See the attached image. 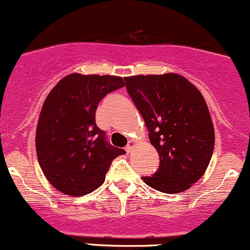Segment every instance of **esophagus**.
Masks as SVG:
<instances>
[{"mask_svg": "<svg viewBox=\"0 0 250 250\" xmlns=\"http://www.w3.org/2000/svg\"><path fill=\"white\" fill-rule=\"evenodd\" d=\"M134 147H135V141H134V140H130V141L128 142L127 147H125V151H127L128 154L131 153V151H133V148Z\"/></svg>", "mask_w": 250, "mask_h": 250, "instance_id": "obj_1", "label": "esophagus"}]
</instances>
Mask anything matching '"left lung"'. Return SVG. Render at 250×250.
<instances>
[{
  "label": "left lung",
  "mask_w": 250,
  "mask_h": 250,
  "mask_svg": "<svg viewBox=\"0 0 250 250\" xmlns=\"http://www.w3.org/2000/svg\"><path fill=\"white\" fill-rule=\"evenodd\" d=\"M125 80L160 156L159 170L143 181L162 193L187 190L203 176L214 151V125L205 97L175 73Z\"/></svg>",
  "instance_id": "left-lung-1"
}]
</instances>
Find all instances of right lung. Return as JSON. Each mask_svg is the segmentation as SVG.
<instances>
[{"label": "right lung", "instance_id": "right-lung-1", "mask_svg": "<svg viewBox=\"0 0 250 250\" xmlns=\"http://www.w3.org/2000/svg\"><path fill=\"white\" fill-rule=\"evenodd\" d=\"M120 76L74 73L60 80L43 103L36 128V154L45 179L70 196H82L104 182L111 161L125 153L96 125L99 102L122 88Z\"/></svg>", "mask_w": 250, "mask_h": 250}]
</instances>
